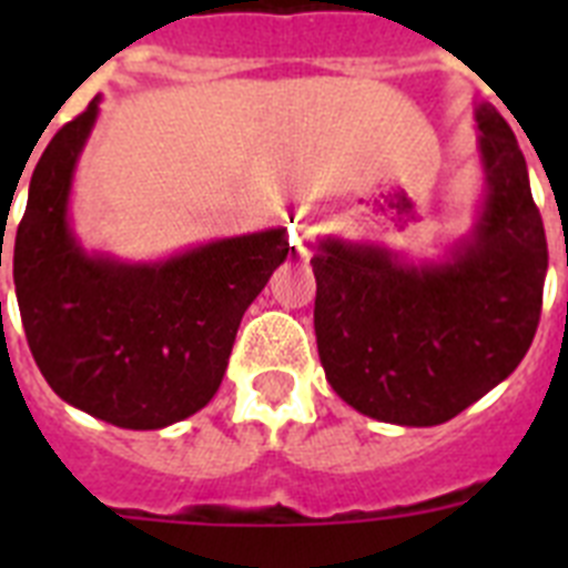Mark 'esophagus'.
<instances>
[{"label":"esophagus","instance_id":"34e87169","mask_svg":"<svg viewBox=\"0 0 568 568\" xmlns=\"http://www.w3.org/2000/svg\"><path fill=\"white\" fill-rule=\"evenodd\" d=\"M315 233H318V222L313 215H298L293 224V250L295 255H307L310 244H313Z\"/></svg>","mask_w":568,"mask_h":568}]
</instances>
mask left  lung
<instances>
[{"instance_id":"8db88e82","label":"left lung","mask_w":568,"mask_h":568,"mask_svg":"<svg viewBox=\"0 0 568 568\" xmlns=\"http://www.w3.org/2000/svg\"><path fill=\"white\" fill-rule=\"evenodd\" d=\"M475 128L484 193L469 233L435 258L324 235L310 261L321 366L366 418H455L518 369L538 329L549 253L526 159L489 102Z\"/></svg>"}]
</instances>
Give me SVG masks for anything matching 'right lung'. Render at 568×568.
Masks as SVG:
<instances>
[{"label": "right lung", "instance_id": "obj_1", "mask_svg": "<svg viewBox=\"0 0 568 568\" xmlns=\"http://www.w3.org/2000/svg\"><path fill=\"white\" fill-rule=\"evenodd\" d=\"M99 102L50 139L30 175L13 244L19 313L30 353L64 404L122 429H164L219 393L241 318L287 258V227L155 261L88 250L70 193Z\"/></svg>", "mask_w": 568, "mask_h": 568}]
</instances>
